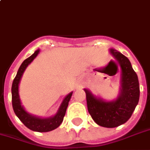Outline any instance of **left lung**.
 <instances>
[{
  "instance_id": "1",
  "label": "left lung",
  "mask_w": 150,
  "mask_h": 150,
  "mask_svg": "<svg viewBox=\"0 0 150 150\" xmlns=\"http://www.w3.org/2000/svg\"><path fill=\"white\" fill-rule=\"evenodd\" d=\"M110 53L118 62L122 71L121 87L118 96L113 101L103 100L87 89L86 92L87 109L93 120L98 126L114 128L124 124L131 117L137 106L140 88L138 78L129 59L115 49H110Z\"/></svg>"
}]
</instances>
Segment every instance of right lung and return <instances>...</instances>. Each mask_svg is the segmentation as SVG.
I'll return each instance as SVG.
<instances>
[{"label": "right lung", "instance_id": "right-lung-1", "mask_svg": "<svg viewBox=\"0 0 150 150\" xmlns=\"http://www.w3.org/2000/svg\"><path fill=\"white\" fill-rule=\"evenodd\" d=\"M39 53H40V49L36 50L30 57L26 59L19 67L17 74L15 79H13V85H12V103H13V108L15 114L26 127L33 131L48 132L52 131L60 126V124L64 120L67 108L68 106V103L71 98L73 92H71L64 98L57 113L52 117H44V118L36 117L28 113L24 110L21 105L20 95H19V83L21 82L22 75L24 74L25 69L37 56Z\"/></svg>", "mask_w": 150, "mask_h": 150}]
</instances>
